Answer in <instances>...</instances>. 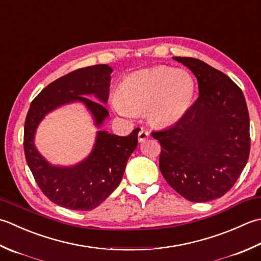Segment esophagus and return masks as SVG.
Here are the masks:
<instances>
[{
	"label": "esophagus",
	"instance_id": "obj_1",
	"mask_svg": "<svg viewBox=\"0 0 261 261\" xmlns=\"http://www.w3.org/2000/svg\"><path fill=\"white\" fill-rule=\"evenodd\" d=\"M149 137H150L149 132H148V130H145V129H141L139 131V134H138V139H139L140 142L147 140Z\"/></svg>",
	"mask_w": 261,
	"mask_h": 261
}]
</instances>
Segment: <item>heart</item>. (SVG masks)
<instances>
[{
    "label": "heart",
    "mask_w": 261,
    "mask_h": 261,
    "mask_svg": "<svg viewBox=\"0 0 261 261\" xmlns=\"http://www.w3.org/2000/svg\"><path fill=\"white\" fill-rule=\"evenodd\" d=\"M195 91V80L187 71L155 66L125 76L117 89L115 109L126 116L147 111L152 124L170 126L187 114Z\"/></svg>",
    "instance_id": "heart-1"
}]
</instances>
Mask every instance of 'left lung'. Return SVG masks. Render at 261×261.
Listing matches in <instances>:
<instances>
[{
	"label": "left lung",
	"instance_id": "left-lung-1",
	"mask_svg": "<svg viewBox=\"0 0 261 261\" xmlns=\"http://www.w3.org/2000/svg\"><path fill=\"white\" fill-rule=\"evenodd\" d=\"M196 75L199 97L182 119L152 131L160 141V170L189 201L221 198L236 185L250 154V120L242 90L202 61L173 58Z\"/></svg>",
	"mask_w": 261,
	"mask_h": 261
}]
</instances>
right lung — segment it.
I'll list each match as a JSON object with an SVG mask.
<instances>
[{
  "instance_id": "right-lung-1",
  "label": "right lung",
  "mask_w": 261,
  "mask_h": 261,
  "mask_svg": "<svg viewBox=\"0 0 261 261\" xmlns=\"http://www.w3.org/2000/svg\"><path fill=\"white\" fill-rule=\"evenodd\" d=\"M111 73L112 69L106 64L72 71L46 86L30 104L23 134L25 161L40 190L56 205L72 211H91L100 205L120 185L126 162L137 148L138 129L126 137L98 131L88 158L64 168L49 165L34 146L35 131L43 117L69 101H83L93 113L96 124L103 123L109 112L86 95L93 94L106 103Z\"/></svg>"
}]
</instances>
